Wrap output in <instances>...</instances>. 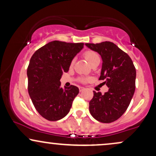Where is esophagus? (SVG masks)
<instances>
[{"label": "esophagus", "mask_w": 156, "mask_h": 156, "mask_svg": "<svg viewBox=\"0 0 156 156\" xmlns=\"http://www.w3.org/2000/svg\"><path fill=\"white\" fill-rule=\"evenodd\" d=\"M84 89V87H79V90H80V92H82V91H83Z\"/></svg>", "instance_id": "obj_1"}]
</instances>
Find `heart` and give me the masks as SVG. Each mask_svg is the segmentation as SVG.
<instances>
[{"mask_svg":"<svg viewBox=\"0 0 156 156\" xmlns=\"http://www.w3.org/2000/svg\"><path fill=\"white\" fill-rule=\"evenodd\" d=\"M83 55L91 66L96 64H100V62H101V57H100L99 54L95 51H87L83 53ZM73 64H74V60H72V62L70 63V66H73ZM87 80L88 79L86 78H80V81L82 83H86L87 81Z\"/></svg>","mask_w":156,"mask_h":156,"instance_id":"1","label":"heart"}]
</instances>
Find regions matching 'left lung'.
I'll return each instance as SVG.
<instances>
[{"instance_id":"1","label":"left lung","mask_w":156,"mask_h":156,"mask_svg":"<svg viewBox=\"0 0 156 156\" xmlns=\"http://www.w3.org/2000/svg\"><path fill=\"white\" fill-rule=\"evenodd\" d=\"M98 52L103 60L100 80L108 87L102 94L93 91L89 102V112L96 120L103 123L116 121L129 106L136 88V68L130 57L111 42L86 43Z\"/></svg>"}]
</instances>
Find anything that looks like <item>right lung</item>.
<instances>
[{
    "label": "right lung",
    "instance_id": "obj_1",
    "mask_svg": "<svg viewBox=\"0 0 156 156\" xmlns=\"http://www.w3.org/2000/svg\"><path fill=\"white\" fill-rule=\"evenodd\" d=\"M83 44L53 41L31 56L27 69L28 94L36 110L48 120L57 121L65 117L79 92L73 85L62 88L60 79Z\"/></svg>",
    "mask_w": 156,
    "mask_h": 156
}]
</instances>
